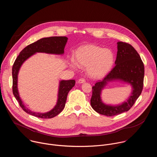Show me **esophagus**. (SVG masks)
Masks as SVG:
<instances>
[{
	"mask_svg": "<svg viewBox=\"0 0 157 157\" xmlns=\"http://www.w3.org/2000/svg\"><path fill=\"white\" fill-rule=\"evenodd\" d=\"M85 82H86V80H85L84 79H83V78H81V79H79L78 80V83H79V84L84 83Z\"/></svg>",
	"mask_w": 157,
	"mask_h": 157,
	"instance_id": "obj_1",
	"label": "esophagus"
}]
</instances>
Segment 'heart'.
<instances>
[{
    "label": "heart",
    "mask_w": 157,
    "mask_h": 157,
    "mask_svg": "<svg viewBox=\"0 0 157 157\" xmlns=\"http://www.w3.org/2000/svg\"><path fill=\"white\" fill-rule=\"evenodd\" d=\"M113 52L108 48H102L95 44H87L79 47L75 52V61L69 63L71 68L77 66L86 68L88 75L95 79L105 76L114 64Z\"/></svg>",
    "instance_id": "heart-1"
}]
</instances>
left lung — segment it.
<instances>
[{
    "label": "left lung",
    "instance_id": "8db88e82",
    "mask_svg": "<svg viewBox=\"0 0 157 157\" xmlns=\"http://www.w3.org/2000/svg\"><path fill=\"white\" fill-rule=\"evenodd\" d=\"M115 66L102 80L93 87V95L91 105L98 113L113 116L128 111L134 104L142 93L144 65L139 54L130 44L117 42V53ZM119 80L132 87V93L126 101L118 105H110L104 103L101 99V92L109 82Z\"/></svg>",
    "mask_w": 157,
    "mask_h": 157
}]
</instances>
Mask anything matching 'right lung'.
I'll return each mask as SVG.
<instances>
[{
	"label": "right lung",
	"instance_id": "add662e5",
	"mask_svg": "<svg viewBox=\"0 0 157 157\" xmlns=\"http://www.w3.org/2000/svg\"><path fill=\"white\" fill-rule=\"evenodd\" d=\"M67 41H68V38L66 36H51L40 39L26 47L16 58L12 67L13 94L18 102L20 106L27 114L38 118L50 119L59 114L63 110L65 106L67 96L69 91L75 85V81L74 79L61 80L59 81L56 104L51 110L45 113H35L25 106L19 96L17 83L19 70L21 65L28 58L36 53L63 55L64 52V49Z\"/></svg>",
	"mask_w": 157,
	"mask_h": 157
}]
</instances>
